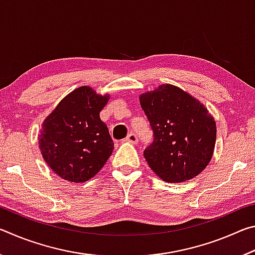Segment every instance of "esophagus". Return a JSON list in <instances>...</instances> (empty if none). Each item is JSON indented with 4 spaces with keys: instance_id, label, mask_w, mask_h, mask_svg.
<instances>
[{
    "instance_id": "1",
    "label": "esophagus",
    "mask_w": 255,
    "mask_h": 255,
    "mask_svg": "<svg viewBox=\"0 0 255 255\" xmlns=\"http://www.w3.org/2000/svg\"><path fill=\"white\" fill-rule=\"evenodd\" d=\"M126 139L129 141V143H131V144H137L138 143V137H137L136 133H133V132L128 133V136H127Z\"/></svg>"
}]
</instances>
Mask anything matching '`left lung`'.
Returning <instances> with one entry per match:
<instances>
[{"mask_svg": "<svg viewBox=\"0 0 255 255\" xmlns=\"http://www.w3.org/2000/svg\"><path fill=\"white\" fill-rule=\"evenodd\" d=\"M139 100L154 135L144 150L150 169L173 183L204 171L213 157L217 131L205 106L171 84L141 94Z\"/></svg>", "mask_w": 255, "mask_h": 255, "instance_id": "1", "label": "left lung"}]
</instances>
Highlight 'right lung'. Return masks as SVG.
<instances>
[{"mask_svg":"<svg viewBox=\"0 0 255 255\" xmlns=\"http://www.w3.org/2000/svg\"><path fill=\"white\" fill-rule=\"evenodd\" d=\"M109 96L81 86L63 99L45 119L39 135L42 157L56 174L70 182L93 178L114 150V140L100 119Z\"/></svg>","mask_w":255,"mask_h":255,"instance_id":"1","label":"right lung"}]
</instances>
